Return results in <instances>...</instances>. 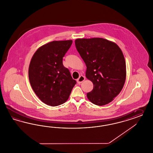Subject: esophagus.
<instances>
[{"mask_svg": "<svg viewBox=\"0 0 153 153\" xmlns=\"http://www.w3.org/2000/svg\"><path fill=\"white\" fill-rule=\"evenodd\" d=\"M85 80V76H83V75H80V76H79V78L76 80V81H77V83H78V84H80V83H82Z\"/></svg>", "mask_w": 153, "mask_h": 153, "instance_id": "1", "label": "esophagus"}]
</instances>
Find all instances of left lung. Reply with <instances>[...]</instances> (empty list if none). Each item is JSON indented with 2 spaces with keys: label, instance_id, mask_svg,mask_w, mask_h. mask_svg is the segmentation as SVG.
<instances>
[{
  "label": "left lung",
  "instance_id": "left-lung-1",
  "mask_svg": "<svg viewBox=\"0 0 153 153\" xmlns=\"http://www.w3.org/2000/svg\"><path fill=\"white\" fill-rule=\"evenodd\" d=\"M75 46L87 66L85 76L93 83L87 93L97 105L112 102L122 90L126 79V63L119 46L102 38L78 39Z\"/></svg>",
  "mask_w": 153,
  "mask_h": 153
}]
</instances>
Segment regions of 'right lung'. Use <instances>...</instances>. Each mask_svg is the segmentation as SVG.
<instances>
[{"instance_id":"obj_1","label":"right lung","mask_w":153,"mask_h":153,"mask_svg":"<svg viewBox=\"0 0 153 153\" xmlns=\"http://www.w3.org/2000/svg\"><path fill=\"white\" fill-rule=\"evenodd\" d=\"M72 40L54 41L35 52L29 66V79L36 95L46 104L55 107L68 100L75 80L63 65V57Z\"/></svg>"}]
</instances>
